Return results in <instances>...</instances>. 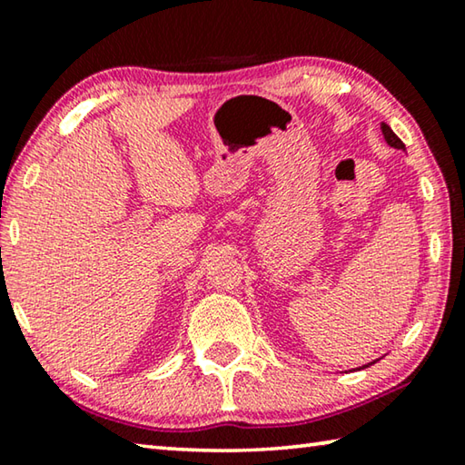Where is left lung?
Instances as JSON below:
<instances>
[{
  "instance_id": "obj_1",
  "label": "left lung",
  "mask_w": 465,
  "mask_h": 465,
  "mask_svg": "<svg viewBox=\"0 0 465 465\" xmlns=\"http://www.w3.org/2000/svg\"><path fill=\"white\" fill-rule=\"evenodd\" d=\"M381 133H383L385 141H388V145L396 147V149H406V147H404V143H402V141H400V137L396 135V133H393V131L390 129V124L381 123ZM373 363H375V361H373ZM365 367H369V365H365Z\"/></svg>"
}]
</instances>
